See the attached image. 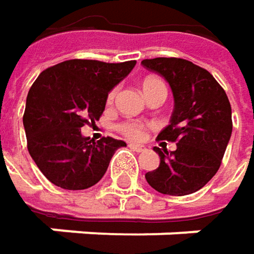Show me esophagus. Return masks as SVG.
<instances>
[{
    "label": "esophagus",
    "mask_w": 254,
    "mask_h": 254,
    "mask_svg": "<svg viewBox=\"0 0 254 254\" xmlns=\"http://www.w3.org/2000/svg\"><path fill=\"white\" fill-rule=\"evenodd\" d=\"M127 147L132 150V151H135V153H141V151H144L145 148H144V145H139V144H127Z\"/></svg>",
    "instance_id": "obj_1"
}]
</instances>
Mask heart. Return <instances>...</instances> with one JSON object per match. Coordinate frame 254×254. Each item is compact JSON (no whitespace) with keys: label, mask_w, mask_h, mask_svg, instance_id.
Wrapping results in <instances>:
<instances>
[{"label":"heart","mask_w":254,"mask_h":254,"mask_svg":"<svg viewBox=\"0 0 254 254\" xmlns=\"http://www.w3.org/2000/svg\"><path fill=\"white\" fill-rule=\"evenodd\" d=\"M154 82H162V80H160V79H156V77H148V79L144 80L142 88H144V86H148V85H151V83H154ZM115 94H116V91H112V92H110V97H109L110 101L115 98ZM121 130H122L127 136L133 138V139H139V138L142 136V127H139V125H136V124H125V125L121 127Z\"/></svg>","instance_id":"heart-1"}]
</instances>
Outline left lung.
I'll list each match as a JSON object with an SVG mask.
<instances>
[{
  "label": "left lung",
  "mask_w": 254,
  "mask_h": 254,
  "mask_svg": "<svg viewBox=\"0 0 254 254\" xmlns=\"http://www.w3.org/2000/svg\"><path fill=\"white\" fill-rule=\"evenodd\" d=\"M141 63L171 86L174 112L157 139L177 142L171 154L154 147L160 165L145 179L162 194H192L215 177L225 154L232 132L228 97L206 69L188 60L159 57Z\"/></svg>",
  "instance_id": "obj_1"
}]
</instances>
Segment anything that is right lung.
Instances as JSON below:
<instances>
[{"label": "right lung", "mask_w": 254, "mask_h": 254, "mask_svg": "<svg viewBox=\"0 0 254 254\" xmlns=\"http://www.w3.org/2000/svg\"><path fill=\"white\" fill-rule=\"evenodd\" d=\"M135 64V60H67L36 77L27 92L23 127L30 157L54 185L64 190L95 185L115 151L127 147L110 136L95 142L80 127L100 119L110 91Z\"/></svg>", "instance_id": "right-lung-1"}]
</instances>
